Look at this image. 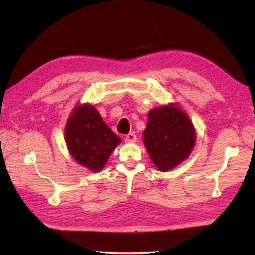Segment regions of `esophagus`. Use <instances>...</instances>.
<instances>
[{"label":"esophagus","mask_w":255,"mask_h":255,"mask_svg":"<svg viewBox=\"0 0 255 255\" xmlns=\"http://www.w3.org/2000/svg\"><path fill=\"white\" fill-rule=\"evenodd\" d=\"M136 140L137 137L135 132H129L128 135L125 137V141H126V143H136Z\"/></svg>","instance_id":"34e87169"}]
</instances>
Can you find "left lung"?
<instances>
[{
	"instance_id": "left-lung-1",
	"label": "left lung",
	"mask_w": 255,
	"mask_h": 255,
	"mask_svg": "<svg viewBox=\"0 0 255 255\" xmlns=\"http://www.w3.org/2000/svg\"><path fill=\"white\" fill-rule=\"evenodd\" d=\"M195 141L193 124L174 103L149 111L148 123L144 130V144L158 170H172L187 159Z\"/></svg>"
}]
</instances>
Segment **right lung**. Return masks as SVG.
I'll return each mask as SVG.
<instances>
[{
	"mask_svg": "<svg viewBox=\"0 0 255 255\" xmlns=\"http://www.w3.org/2000/svg\"><path fill=\"white\" fill-rule=\"evenodd\" d=\"M67 148L75 161L92 172L100 171L120 143L91 105L77 106L65 127Z\"/></svg>",
	"mask_w": 255,
	"mask_h": 255,
	"instance_id": "add662e5",
	"label": "right lung"
}]
</instances>
